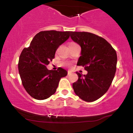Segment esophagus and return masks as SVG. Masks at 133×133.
Returning <instances> with one entry per match:
<instances>
[{
    "instance_id": "1",
    "label": "esophagus",
    "mask_w": 133,
    "mask_h": 133,
    "mask_svg": "<svg viewBox=\"0 0 133 133\" xmlns=\"http://www.w3.org/2000/svg\"><path fill=\"white\" fill-rule=\"evenodd\" d=\"M72 74V71H68V75H70V74Z\"/></svg>"
}]
</instances>
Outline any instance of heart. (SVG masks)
<instances>
[{"instance_id": "1", "label": "heart", "mask_w": 133, "mask_h": 133, "mask_svg": "<svg viewBox=\"0 0 133 133\" xmlns=\"http://www.w3.org/2000/svg\"><path fill=\"white\" fill-rule=\"evenodd\" d=\"M62 65H69V64H68V63H62Z\"/></svg>"}]
</instances>
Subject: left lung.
Instances as JSON below:
<instances>
[{"label": "left lung", "mask_w": 133, "mask_h": 133, "mask_svg": "<svg viewBox=\"0 0 133 133\" xmlns=\"http://www.w3.org/2000/svg\"><path fill=\"white\" fill-rule=\"evenodd\" d=\"M70 36L81 47L77 65L88 71L86 75L76 72L78 80L72 84L74 92L85 101H94L112 83L116 71V52L108 41L94 34L71 32Z\"/></svg>", "instance_id": "8db88e82"}]
</instances>
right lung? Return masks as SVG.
Listing matches in <instances>:
<instances>
[{"mask_svg":"<svg viewBox=\"0 0 133 133\" xmlns=\"http://www.w3.org/2000/svg\"><path fill=\"white\" fill-rule=\"evenodd\" d=\"M70 31L46 30L37 33L29 47L19 57L18 69L24 88L37 100L48 98L56 92L59 81L68 74L66 70H48L47 65L55 57L59 45L69 39Z\"/></svg>","mask_w":133,"mask_h":133,"instance_id":"1","label":"right lung"}]
</instances>
